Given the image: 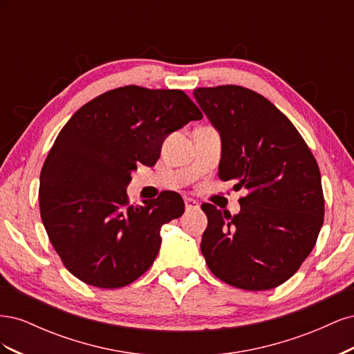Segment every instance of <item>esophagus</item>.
I'll use <instances>...</instances> for the list:
<instances>
[{
	"mask_svg": "<svg viewBox=\"0 0 354 354\" xmlns=\"http://www.w3.org/2000/svg\"><path fill=\"white\" fill-rule=\"evenodd\" d=\"M185 205H186V209L187 211H192V209H198L199 208V202L192 199V198H186L185 199Z\"/></svg>",
	"mask_w": 354,
	"mask_h": 354,
	"instance_id": "1",
	"label": "esophagus"
}]
</instances>
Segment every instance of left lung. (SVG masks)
I'll use <instances>...</instances> for the list:
<instances>
[{
	"mask_svg": "<svg viewBox=\"0 0 354 354\" xmlns=\"http://www.w3.org/2000/svg\"><path fill=\"white\" fill-rule=\"evenodd\" d=\"M201 109L221 136L218 177L245 187L236 216L203 203L201 251L220 281L246 291L282 285L312 252L325 199L313 153L276 106L239 85L196 88Z\"/></svg>",
	"mask_w": 354,
	"mask_h": 354,
	"instance_id": "obj_1",
	"label": "left lung"
}]
</instances>
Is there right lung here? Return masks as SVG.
Masks as SVG:
<instances>
[{
	"instance_id": "right-lung-1",
	"label": "right lung",
	"mask_w": 354,
	"mask_h": 354,
	"mask_svg": "<svg viewBox=\"0 0 354 354\" xmlns=\"http://www.w3.org/2000/svg\"><path fill=\"white\" fill-rule=\"evenodd\" d=\"M201 118L185 91L125 85L85 103L62 128L41 169L39 211L75 277L115 289L153 264L160 227L185 212V202L168 190L130 205L131 171L153 167L165 137Z\"/></svg>"
}]
</instances>
